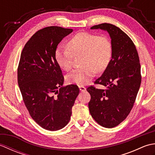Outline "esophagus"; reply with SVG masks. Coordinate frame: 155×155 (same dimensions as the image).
Wrapping results in <instances>:
<instances>
[{
	"mask_svg": "<svg viewBox=\"0 0 155 155\" xmlns=\"http://www.w3.org/2000/svg\"><path fill=\"white\" fill-rule=\"evenodd\" d=\"M79 89L81 92H84L85 91H86V88L83 86H79Z\"/></svg>",
	"mask_w": 155,
	"mask_h": 155,
	"instance_id": "34e87169",
	"label": "esophagus"
}]
</instances>
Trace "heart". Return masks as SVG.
I'll list each match as a JSON object with an SVG mask.
<instances>
[{
    "label": "heart",
    "instance_id": "b5f03b06",
    "mask_svg": "<svg viewBox=\"0 0 155 155\" xmlns=\"http://www.w3.org/2000/svg\"><path fill=\"white\" fill-rule=\"evenodd\" d=\"M67 46L59 47L56 50L55 58L59 67L66 71H70L74 57L81 54V64L83 65L67 76L69 83L85 84L94 77L95 71H103L110 63L112 45L106 36L81 32L68 41Z\"/></svg>",
    "mask_w": 155,
    "mask_h": 155
}]
</instances>
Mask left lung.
Masks as SVG:
<instances>
[{"instance_id":"left-lung-1","label":"left lung","mask_w":155,"mask_h":155,"mask_svg":"<svg viewBox=\"0 0 155 155\" xmlns=\"http://www.w3.org/2000/svg\"><path fill=\"white\" fill-rule=\"evenodd\" d=\"M91 29L107 31L111 38L112 58L108 67L94 81L106 87L98 89L90 86V113L98 124L113 128L121 123L133 107L141 83L140 64L135 45L118 27L108 23L94 25Z\"/></svg>"}]
</instances>
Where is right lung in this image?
<instances>
[{"instance_id": "add662e5", "label": "right lung", "mask_w": 155, "mask_h": 155, "mask_svg": "<svg viewBox=\"0 0 155 155\" xmlns=\"http://www.w3.org/2000/svg\"><path fill=\"white\" fill-rule=\"evenodd\" d=\"M71 28L45 27L32 36L21 52L18 84L23 101L36 123L46 130H60L68 124L79 93L75 84L62 87L64 77L55 58L62 39Z\"/></svg>"}]
</instances>
